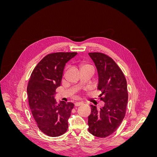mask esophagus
Listing matches in <instances>:
<instances>
[{"label":"esophagus","mask_w":157,"mask_h":157,"mask_svg":"<svg viewBox=\"0 0 157 157\" xmlns=\"http://www.w3.org/2000/svg\"><path fill=\"white\" fill-rule=\"evenodd\" d=\"M82 104H83L82 102H76V103H75V107H78V106H80V105H82Z\"/></svg>","instance_id":"1"}]
</instances>
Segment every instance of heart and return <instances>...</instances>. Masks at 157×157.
I'll return each mask as SVG.
<instances>
[{
  "label": "heart",
  "instance_id": "heart-1",
  "mask_svg": "<svg viewBox=\"0 0 157 157\" xmlns=\"http://www.w3.org/2000/svg\"><path fill=\"white\" fill-rule=\"evenodd\" d=\"M88 67H92V65H90V64L86 63H82V65H81V69H82L84 68Z\"/></svg>",
  "mask_w": 157,
  "mask_h": 157
}]
</instances>
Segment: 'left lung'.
Returning a JSON list of instances; mask_svg holds the SVG:
<instances>
[{
    "mask_svg": "<svg viewBox=\"0 0 157 157\" xmlns=\"http://www.w3.org/2000/svg\"><path fill=\"white\" fill-rule=\"evenodd\" d=\"M98 70V89L105 105L97 109L91 105L88 116V131L99 137H106L115 132L124 119L128 103L127 82L121 68L110 57L100 52L88 54Z\"/></svg>",
    "mask_w": 157,
    "mask_h": 157,
    "instance_id": "obj_1",
    "label": "left lung"
}]
</instances>
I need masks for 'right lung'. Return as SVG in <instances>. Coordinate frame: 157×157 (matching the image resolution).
I'll return each instance as SVG.
<instances>
[{"label":"right lung","mask_w":157,"mask_h":157,"mask_svg":"<svg viewBox=\"0 0 157 157\" xmlns=\"http://www.w3.org/2000/svg\"><path fill=\"white\" fill-rule=\"evenodd\" d=\"M77 52H56L46 56L33 69L27 86V95L32 115L44 134L58 137L68 128V119L74 107L73 103L54 99L60 86L65 64Z\"/></svg>","instance_id":"add662e5"}]
</instances>
